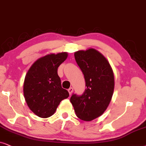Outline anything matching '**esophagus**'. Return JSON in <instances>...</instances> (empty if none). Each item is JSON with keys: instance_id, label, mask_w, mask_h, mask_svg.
<instances>
[{"instance_id": "obj_1", "label": "esophagus", "mask_w": 146, "mask_h": 146, "mask_svg": "<svg viewBox=\"0 0 146 146\" xmlns=\"http://www.w3.org/2000/svg\"><path fill=\"white\" fill-rule=\"evenodd\" d=\"M68 91H69V95H71L72 93L73 92V87H70V88L68 89Z\"/></svg>"}]
</instances>
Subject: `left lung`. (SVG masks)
I'll return each mask as SVG.
<instances>
[{"mask_svg":"<svg viewBox=\"0 0 146 146\" xmlns=\"http://www.w3.org/2000/svg\"><path fill=\"white\" fill-rule=\"evenodd\" d=\"M74 55L87 88L82 96L73 94L70 101L77 117L89 121L102 115L110 104L115 86L113 71L106 58L95 48L78 50Z\"/></svg>","mask_w":146,"mask_h":146,"instance_id":"8db88e82","label":"left lung"}]
</instances>
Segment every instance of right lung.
Here are the masks:
<instances>
[{"label":"right lung","instance_id":"add662e5","mask_svg":"<svg viewBox=\"0 0 146 146\" xmlns=\"http://www.w3.org/2000/svg\"><path fill=\"white\" fill-rule=\"evenodd\" d=\"M68 57L67 52L50 53L34 62L27 71L23 93L27 106L41 118L55 113L60 102L69 96L62 88L57 69Z\"/></svg>","mask_w":146,"mask_h":146}]
</instances>
